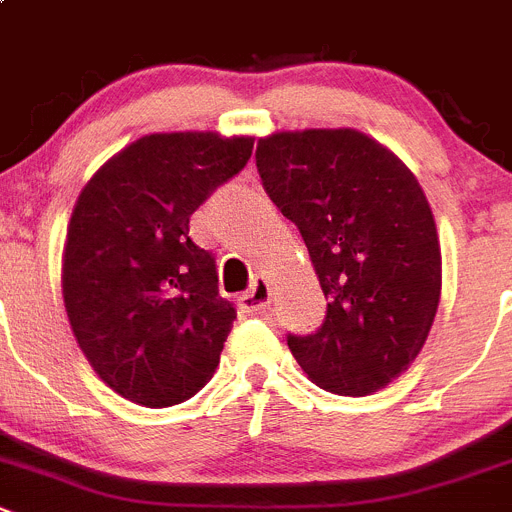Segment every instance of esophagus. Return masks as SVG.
<instances>
[{"label":"esophagus","mask_w":512,"mask_h":512,"mask_svg":"<svg viewBox=\"0 0 512 512\" xmlns=\"http://www.w3.org/2000/svg\"><path fill=\"white\" fill-rule=\"evenodd\" d=\"M271 304V287L266 279H256L246 292L238 297V307L246 314H264Z\"/></svg>","instance_id":"1"}]
</instances>
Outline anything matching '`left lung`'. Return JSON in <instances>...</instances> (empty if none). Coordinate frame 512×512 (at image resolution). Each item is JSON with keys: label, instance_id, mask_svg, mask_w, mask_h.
Instances as JSON below:
<instances>
[{"label": "left lung", "instance_id": "left-lung-1", "mask_svg": "<svg viewBox=\"0 0 512 512\" xmlns=\"http://www.w3.org/2000/svg\"><path fill=\"white\" fill-rule=\"evenodd\" d=\"M264 190L307 243L327 299L312 335H289L304 373L368 396L414 363L442 294V251L414 172L355 129L276 131L256 147Z\"/></svg>", "mask_w": 512, "mask_h": 512}]
</instances>
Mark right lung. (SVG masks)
Segmentation results:
<instances>
[{
  "label": "right lung",
  "mask_w": 512,
  "mask_h": 512,
  "mask_svg": "<svg viewBox=\"0 0 512 512\" xmlns=\"http://www.w3.org/2000/svg\"><path fill=\"white\" fill-rule=\"evenodd\" d=\"M253 139L149 134L103 164L70 215L63 299L98 378L147 409L192 398L213 378L236 309L190 215L251 159Z\"/></svg>",
  "instance_id": "add662e5"
}]
</instances>
